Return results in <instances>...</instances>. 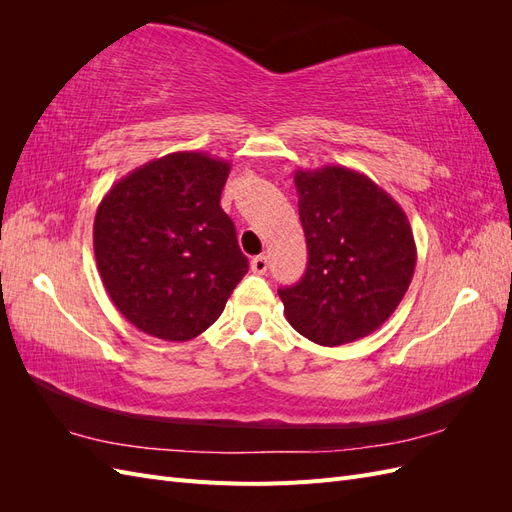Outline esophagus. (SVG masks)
<instances>
[{"label":"esophagus","mask_w":512,"mask_h":512,"mask_svg":"<svg viewBox=\"0 0 512 512\" xmlns=\"http://www.w3.org/2000/svg\"><path fill=\"white\" fill-rule=\"evenodd\" d=\"M252 271L254 273H258V275H265L267 273V269H269V262H267V256H256V258H252Z\"/></svg>","instance_id":"esophagus-1"}]
</instances>
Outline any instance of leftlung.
<instances>
[{
	"mask_svg": "<svg viewBox=\"0 0 512 512\" xmlns=\"http://www.w3.org/2000/svg\"><path fill=\"white\" fill-rule=\"evenodd\" d=\"M307 269L280 288L294 331L320 346L356 342L391 318L412 282L408 215L367 175L346 166L297 170Z\"/></svg>",
	"mask_w": 512,
	"mask_h": 512,
	"instance_id": "obj_1",
	"label": "left lung"
}]
</instances>
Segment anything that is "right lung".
<instances>
[{
	"label": "right lung",
	"mask_w": 512,
	"mask_h": 512,
	"mask_svg": "<svg viewBox=\"0 0 512 512\" xmlns=\"http://www.w3.org/2000/svg\"><path fill=\"white\" fill-rule=\"evenodd\" d=\"M230 162L175 151L108 190L94 220L102 284L138 331L188 342L207 331L247 273L220 207Z\"/></svg>",
	"instance_id": "add662e5"
}]
</instances>
